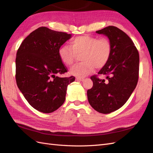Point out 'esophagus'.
Segmentation results:
<instances>
[{
  "instance_id": "1",
  "label": "esophagus",
  "mask_w": 153,
  "mask_h": 153,
  "mask_svg": "<svg viewBox=\"0 0 153 153\" xmlns=\"http://www.w3.org/2000/svg\"><path fill=\"white\" fill-rule=\"evenodd\" d=\"M76 81H82L84 80V78L83 77H76Z\"/></svg>"
}]
</instances>
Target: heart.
<instances>
[{
	"mask_svg": "<svg viewBox=\"0 0 153 153\" xmlns=\"http://www.w3.org/2000/svg\"><path fill=\"white\" fill-rule=\"evenodd\" d=\"M81 55V62L74 65L70 72L77 77H84L93 72L94 67L100 69L105 66L111 54V42L106 38H98L89 35L77 36L59 49L61 61L67 66L75 61L76 55Z\"/></svg>",
	"mask_w": 153,
	"mask_h": 153,
	"instance_id": "heart-1",
	"label": "heart"
}]
</instances>
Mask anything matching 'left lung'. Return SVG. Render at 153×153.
<instances>
[{"mask_svg": "<svg viewBox=\"0 0 153 153\" xmlns=\"http://www.w3.org/2000/svg\"><path fill=\"white\" fill-rule=\"evenodd\" d=\"M107 36L111 44V54L98 74L106 76L105 81L91 77L93 86L87 91L88 101L99 113H110L125 104L136 88L139 78L140 56L133 41L114 26L96 31Z\"/></svg>", "mask_w": 153, "mask_h": 153, "instance_id": "left-lung-1", "label": "left lung"}]
</instances>
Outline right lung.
<instances>
[{"mask_svg": "<svg viewBox=\"0 0 153 153\" xmlns=\"http://www.w3.org/2000/svg\"><path fill=\"white\" fill-rule=\"evenodd\" d=\"M72 35L45 27H39L25 38L17 51L16 79L29 104L49 113L59 108L66 99L68 85L75 77H59L68 72L59 49Z\"/></svg>", "mask_w": 153, "mask_h": 153, "instance_id": "right-lung-1", "label": "right lung"}]
</instances>
